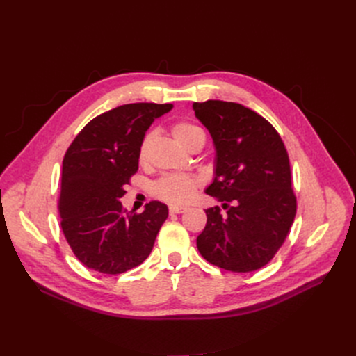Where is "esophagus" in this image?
Returning <instances> with one entry per match:
<instances>
[{"label":"esophagus","mask_w":356,"mask_h":356,"mask_svg":"<svg viewBox=\"0 0 356 356\" xmlns=\"http://www.w3.org/2000/svg\"><path fill=\"white\" fill-rule=\"evenodd\" d=\"M185 210H187V207H182V206H169V213H171V214H179V213H184Z\"/></svg>","instance_id":"34e87169"}]
</instances>
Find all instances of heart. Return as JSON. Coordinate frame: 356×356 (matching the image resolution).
<instances>
[{
	"label": "heart",
	"mask_w": 356,
	"mask_h": 356,
	"mask_svg": "<svg viewBox=\"0 0 356 356\" xmlns=\"http://www.w3.org/2000/svg\"><path fill=\"white\" fill-rule=\"evenodd\" d=\"M174 139L184 147H188L197 138L204 136L202 130L191 123L178 122L171 129ZM154 134L147 133L139 146V162L143 165L147 162L150 143ZM201 181L193 175H165L154 184V194L171 204H184L193 198L198 190Z\"/></svg>",
	"instance_id": "1"
}]
</instances>
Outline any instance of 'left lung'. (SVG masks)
I'll return each mask as SVG.
<instances>
[{"instance_id":"8db88e82","label":"left lung","mask_w":356,"mask_h":356,"mask_svg":"<svg viewBox=\"0 0 356 356\" xmlns=\"http://www.w3.org/2000/svg\"><path fill=\"white\" fill-rule=\"evenodd\" d=\"M193 110L216 147V175L206 193L226 210H206L197 248L232 273L257 270L275 257L296 217L289 154L274 126L242 104L209 99Z\"/></svg>"}]
</instances>
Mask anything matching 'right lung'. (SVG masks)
<instances>
[{
	"mask_svg": "<svg viewBox=\"0 0 356 356\" xmlns=\"http://www.w3.org/2000/svg\"><path fill=\"white\" fill-rule=\"evenodd\" d=\"M172 104H124L95 118L67 147L62 163L60 226L75 257L103 274H123L154 249L168 207L150 201L127 211L120 198L139 168V146L155 118Z\"/></svg>",
	"mask_w": 356,
	"mask_h": 356,
	"instance_id": "add662e5",
	"label": "right lung"
}]
</instances>
